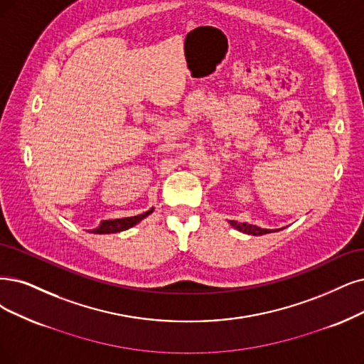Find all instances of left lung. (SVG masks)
Returning <instances> with one entry per match:
<instances>
[{"label":"left lung","mask_w":364,"mask_h":364,"mask_svg":"<svg viewBox=\"0 0 364 364\" xmlns=\"http://www.w3.org/2000/svg\"><path fill=\"white\" fill-rule=\"evenodd\" d=\"M230 225L232 228H235L237 231L249 234V235H264V234H270V232L280 231V230H264V228H259L257 225H250V223H246V222L245 223H240L237 220H230Z\"/></svg>","instance_id":"obj_1"}]
</instances>
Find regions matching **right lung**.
Returning <instances> with one entry per match:
<instances>
[{"mask_svg": "<svg viewBox=\"0 0 364 364\" xmlns=\"http://www.w3.org/2000/svg\"><path fill=\"white\" fill-rule=\"evenodd\" d=\"M154 208H150L148 211L138 214V216H132V218H124V219H112V220H102L100 225L94 230H88L91 234H115V232H121L126 231L129 228L134 226L136 223H139L142 219H145L148 214H151Z\"/></svg>", "mask_w": 364, "mask_h": 364, "instance_id": "obj_1", "label": "right lung"}]
</instances>
